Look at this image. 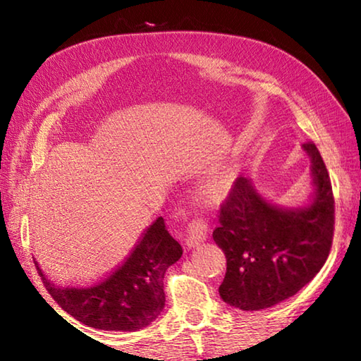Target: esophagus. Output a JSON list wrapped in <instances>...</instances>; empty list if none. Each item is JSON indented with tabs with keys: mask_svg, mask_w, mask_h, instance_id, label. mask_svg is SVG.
I'll return each instance as SVG.
<instances>
[{
	"mask_svg": "<svg viewBox=\"0 0 361 361\" xmlns=\"http://www.w3.org/2000/svg\"><path fill=\"white\" fill-rule=\"evenodd\" d=\"M207 235H209V226H207L204 219H194L189 224V230H187V238L185 245L187 248H194V246H199L207 240Z\"/></svg>",
	"mask_w": 361,
	"mask_h": 361,
	"instance_id": "esophagus-1",
	"label": "esophagus"
}]
</instances>
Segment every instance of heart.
Instances as JSON below:
<instances>
[{
	"label": "heart",
	"mask_w": 361,
	"mask_h": 361,
	"mask_svg": "<svg viewBox=\"0 0 361 361\" xmlns=\"http://www.w3.org/2000/svg\"><path fill=\"white\" fill-rule=\"evenodd\" d=\"M215 189H216V184H215V185H212V187H210V190H215Z\"/></svg>",
	"instance_id": "obj_1"
}]
</instances>
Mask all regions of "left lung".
<instances>
[{"label":"left lung","instance_id":"obj_1","mask_svg":"<svg viewBox=\"0 0 361 361\" xmlns=\"http://www.w3.org/2000/svg\"><path fill=\"white\" fill-rule=\"evenodd\" d=\"M312 162L314 195L307 207L281 209L240 176L220 209L215 243L226 273L220 298L241 310H261L298 294L322 268L332 248L335 200L322 156L302 145Z\"/></svg>","mask_w":361,"mask_h":361}]
</instances>
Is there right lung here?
<instances>
[{"label": "right lung", "instance_id": "obj_1", "mask_svg": "<svg viewBox=\"0 0 361 361\" xmlns=\"http://www.w3.org/2000/svg\"><path fill=\"white\" fill-rule=\"evenodd\" d=\"M182 246L169 235L159 216L133 248L125 263L90 288H61L44 276L47 293L68 315L88 327L135 332L159 317L164 309V274L179 261Z\"/></svg>", "mask_w": 361, "mask_h": 361}]
</instances>
